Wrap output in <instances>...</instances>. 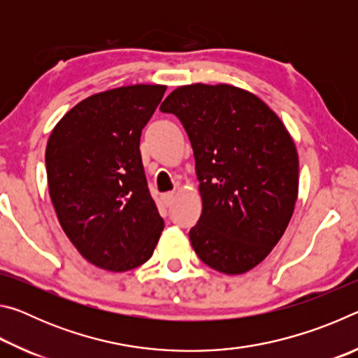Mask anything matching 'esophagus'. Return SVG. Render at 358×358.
Returning <instances> with one entry per match:
<instances>
[{
    "label": "esophagus",
    "instance_id": "obj_1",
    "mask_svg": "<svg viewBox=\"0 0 358 358\" xmlns=\"http://www.w3.org/2000/svg\"><path fill=\"white\" fill-rule=\"evenodd\" d=\"M173 199H175V194H173V192L162 194V202H164L166 207H169V205H171V203L173 202Z\"/></svg>",
    "mask_w": 358,
    "mask_h": 358
}]
</instances>
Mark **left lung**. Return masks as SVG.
Instances as JSON below:
<instances>
[{
  "instance_id": "left-lung-1",
  "label": "left lung",
  "mask_w": 358,
  "mask_h": 358,
  "mask_svg": "<svg viewBox=\"0 0 358 358\" xmlns=\"http://www.w3.org/2000/svg\"><path fill=\"white\" fill-rule=\"evenodd\" d=\"M161 112L177 115L196 159L202 215L189 230L211 268L241 275L286 232L299 197V153L280 117L227 83L183 85Z\"/></svg>"
}]
</instances>
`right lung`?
I'll return each instance as SVG.
<instances>
[{
    "label": "right lung",
    "mask_w": 358,
    "mask_h": 358,
    "mask_svg": "<svg viewBox=\"0 0 358 358\" xmlns=\"http://www.w3.org/2000/svg\"><path fill=\"white\" fill-rule=\"evenodd\" d=\"M166 85H129L74 106L47 142L48 192L64 234L99 268L147 262L164 229L138 145Z\"/></svg>",
    "instance_id": "right-lung-1"
}]
</instances>
